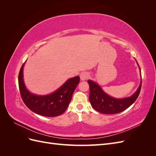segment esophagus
<instances>
[{
  "instance_id": "esophagus-1",
  "label": "esophagus",
  "mask_w": 156,
  "mask_h": 156,
  "mask_svg": "<svg viewBox=\"0 0 156 156\" xmlns=\"http://www.w3.org/2000/svg\"><path fill=\"white\" fill-rule=\"evenodd\" d=\"M90 77V75L88 72H83L80 75V78H81V81H84L87 80Z\"/></svg>"
}]
</instances>
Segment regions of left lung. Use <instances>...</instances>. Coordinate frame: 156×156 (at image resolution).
<instances>
[{"label":"left lung","instance_id":"8db88e82","mask_svg":"<svg viewBox=\"0 0 156 156\" xmlns=\"http://www.w3.org/2000/svg\"><path fill=\"white\" fill-rule=\"evenodd\" d=\"M88 83L90 87V102L94 109L103 114H116L126 110L137 99L142 84L140 83L137 90L131 97L115 99L108 96L96 83L88 80Z\"/></svg>","mask_w":156,"mask_h":156}]
</instances>
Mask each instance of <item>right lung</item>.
<instances>
[{"label": "right lung", "mask_w": 156, "mask_h": 156, "mask_svg": "<svg viewBox=\"0 0 156 156\" xmlns=\"http://www.w3.org/2000/svg\"><path fill=\"white\" fill-rule=\"evenodd\" d=\"M24 64L19 73L18 82L21 97L26 106L32 112L41 116L54 117L62 115L72 100L73 93L80 81L79 77L68 79L57 90L49 95L36 96L29 92L23 82Z\"/></svg>", "instance_id": "add662e5"}]
</instances>
